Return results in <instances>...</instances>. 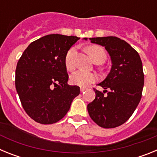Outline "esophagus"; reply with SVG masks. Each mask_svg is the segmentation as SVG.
<instances>
[{
  "instance_id": "34e87169",
  "label": "esophagus",
  "mask_w": 157,
  "mask_h": 157,
  "mask_svg": "<svg viewBox=\"0 0 157 157\" xmlns=\"http://www.w3.org/2000/svg\"><path fill=\"white\" fill-rule=\"evenodd\" d=\"M87 89L86 88H84V87H81V88H80V91H81L82 93V92H84V91H86V90Z\"/></svg>"
}]
</instances>
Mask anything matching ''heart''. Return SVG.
<instances>
[{
    "label": "heart",
    "instance_id": "1",
    "mask_svg": "<svg viewBox=\"0 0 157 157\" xmlns=\"http://www.w3.org/2000/svg\"><path fill=\"white\" fill-rule=\"evenodd\" d=\"M75 50L74 48H70L65 56V66L68 71H73L75 69ZM88 52L95 62L99 59L103 60L104 62L106 59V52L105 49L101 46H98V45L90 46L88 48ZM97 79H98L97 75L90 73V72L82 71L75 72V74L71 76V82L73 85L79 86H86L91 83L95 82Z\"/></svg>",
    "mask_w": 157,
    "mask_h": 157
}]
</instances>
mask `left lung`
<instances>
[{
    "label": "left lung",
    "instance_id": "1",
    "mask_svg": "<svg viewBox=\"0 0 157 157\" xmlns=\"http://www.w3.org/2000/svg\"><path fill=\"white\" fill-rule=\"evenodd\" d=\"M90 40L105 47L112 65L106 78L98 84L105 90L102 93L94 89L95 99L87 105V110L98 126L114 128L129 120L141 101L144 86L142 63L138 52L119 37L109 36ZM105 92L107 95L104 96Z\"/></svg>",
    "mask_w": 157,
    "mask_h": 157
}]
</instances>
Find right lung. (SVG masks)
Returning <instances> with one entry per match:
<instances>
[{
    "label": "right lung",
    "mask_w": 157,
    "mask_h": 157,
    "mask_svg": "<svg viewBox=\"0 0 157 157\" xmlns=\"http://www.w3.org/2000/svg\"><path fill=\"white\" fill-rule=\"evenodd\" d=\"M79 39L75 36L48 34L33 41L19 58L16 88L23 109L41 124L60 120L80 93L78 86L67 85L65 56Z\"/></svg>",
    "instance_id": "right-lung-1"
}]
</instances>
